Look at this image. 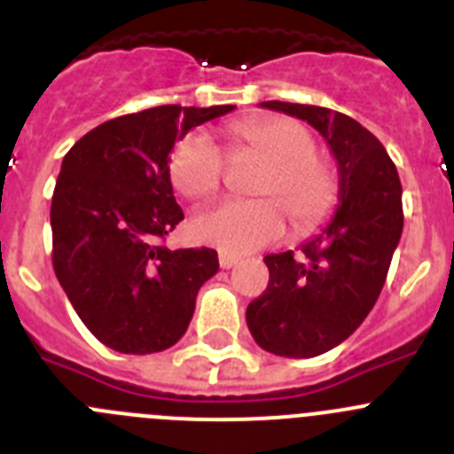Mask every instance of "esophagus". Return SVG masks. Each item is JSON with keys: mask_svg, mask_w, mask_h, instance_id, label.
<instances>
[{"mask_svg": "<svg viewBox=\"0 0 454 454\" xmlns=\"http://www.w3.org/2000/svg\"><path fill=\"white\" fill-rule=\"evenodd\" d=\"M218 262H220V268H224V270H230V268H234L236 263L240 262V256L239 254H230V252H220Z\"/></svg>", "mask_w": 454, "mask_h": 454, "instance_id": "obj_1", "label": "esophagus"}]
</instances>
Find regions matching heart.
Wrapping results in <instances>:
<instances>
[{
  "instance_id": "heart-1",
  "label": "heart",
  "mask_w": 454,
  "mask_h": 454,
  "mask_svg": "<svg viewBox=\"0 0 454 454\" xmlns=\"http://www.w3.org/2000/svg\"><path fill=\"white\" fill-rule=\"evenodd\" d=\"M236 154H256L270 163L256 186L259 202H223L192 218V236L230 254H246L270 246L286 234L291 218L295 234H311L330 220L339 204L334 170L316 159L314 136L282 115L239 120L230 127ZM227 170L223 147L207 131L184 136L170 156V177L182 195L208 200L220 191Z\"/></svg>"
}]
</instances>
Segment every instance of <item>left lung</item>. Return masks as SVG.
Instances as JSON below:
<instances>
[{"mask_svg":"<svg viewBox=\"0 0 454 454\" xmlns=\"http://www.w3.org/2000/svg\"><path fill=\"white\" fill-rule=\"evenodd\" d=\"M259 106L311 124L339 166L334 218L300 246L302 259L291 250L263 256L270 282L246 311L263 350L309 359L343 343L375 307L403 234V186L382 143L350 115L291 102Z\"/></svg>","mask_w":454,"mask_h":454,"instance_id":"left-lung-1","label":"left lung"}]
</instances>
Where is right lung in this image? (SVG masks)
I'll use <instances>...</instances> for the list:
<instances>
[{"instance_id":"1","label":"right lung","mask_w":454,"mask_h":454,"mask_svg":"<svg viewBox=\"0 0 454 454\" xmlns=\"http://www.w3.org/2000/svg\"><path fill=\"white\" fill-rule=\"evenodd\" d=\"M236 106L166 104L102 122L63 156L51 198V263L79 318L106 348L150 355L188 330L218 272L211 247L168 250L184 220L170 152L192 127Z\"/></svg>"}]
</instances>
